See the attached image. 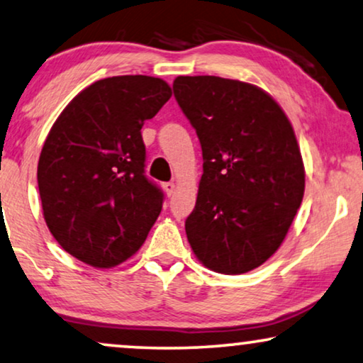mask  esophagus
Here are the masks:
<instances>
[{
    "label": "esophagus",
    "mask_w": 363,
    "mask_h": 363,
    "mask_svg": "<svg viewBox=\"0 0 363 363\" xmlns=\"http://www.w3.org/2000/svg\"><path fill=\"white\" fill-rule=\"evenodd\" d=\"M164 190H165L167 194H169V196H172V194L175 193V183H173V182L164 183Z\"/></svg>",
    "instance_id": "obj_1"
}]
</instances>
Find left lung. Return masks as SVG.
Masks as SVG:
<instances>
[{"mask_svg": "<svg viewBox=\"0 0 363 363\" xmlns=\"http://www.w3.org/2000/svg\"><path fill=\"white\" fill-rule=\"evenodd\" d=\"M173 93L203 150L188 242L209 270H254L281 245L303 201L304 165L293 125L250 83L177 77Z\"/></svg>", "mask_w": 363, "mask_h": 363, "instance_id": "obj_1", "label": "left lung"}]
</instances>
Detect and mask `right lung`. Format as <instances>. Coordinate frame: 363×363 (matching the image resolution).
Segmentation results:
<instances>
[{"mask_svg":"<svg viewBox=\"0 0 363 363\" xmlns=\"http://www.w3.org/2000/svg\"><path fill=\"white\" fill-rule=\"evenodd\" d=\"M169 83L147 75L94 82L52 125L38 183L47 228L62 249L96 269L140 249L164 193L145 177L144 121L169 101Z\"/></svg>","mask_w":363,"mask_h":363,"instance_id":"obj_1","label":"right lung"}]
</instances>
